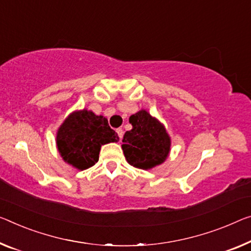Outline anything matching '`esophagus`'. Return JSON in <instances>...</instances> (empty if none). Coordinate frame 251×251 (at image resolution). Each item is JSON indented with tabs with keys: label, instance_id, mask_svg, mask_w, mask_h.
<instances>
[{
	"label": "esophagus",
	"instance_id": "34e87169",
	"mask_svg": "<svg viewBox=\"0 0 251 251\" xmlns=\"http://www.w3.org/2000/svg\"><path fill=\"white\" fill-rule=\"evenodd\" d=\"M117 133H118V136H119V138H120V139H122V137H123V130H122L121 128H119V129H117Z\"/></svg>",
	"mask_w": 251,
	"mask_h": 251
}]
</instances>
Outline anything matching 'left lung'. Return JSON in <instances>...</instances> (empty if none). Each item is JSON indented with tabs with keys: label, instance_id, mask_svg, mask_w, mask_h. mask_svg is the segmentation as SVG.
<instances>
[{
	"label": "left lung",
	"instance_id": "left-lung-1",
	"mask_svg": "<svg viewBox=\"0 0 251 251\" xmlns=\"http://www.w3.org/2000/svg\"><path fill=\"white\" fill-rule=\"evenodd\" d=\"M132 129L123 136L122 150L128 163L139 169H151L167 159L172 140L165 126L148 111L129 118Z\"/></svg>",
	"mask_w": 251,
	"mask_h": 251
}]
</instances>
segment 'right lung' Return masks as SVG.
I'll use <instances>...</instances> for the list:
<instances>
[{"label": "right lung", "instance_id": "obj_1", "mask_svg": "<svg viewBox=\"0 0 251 251\" xmlns=\"http://www.w3.org/2000/svg\"><path fill=\"white\" fill-rule=\"evenodd\" d=\"M118 141V134L110 128L106 118L86 109L69 114L56 136L57 149L63 160L78 171L98 163L103 145Z\"/></svg>", "mask_w": 251, "mask_h": 251}]
</instances>
